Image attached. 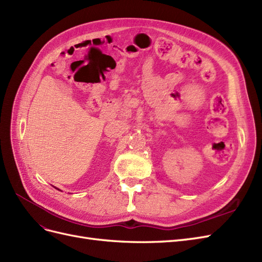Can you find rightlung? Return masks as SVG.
Here are the masks:
<instances>
[{"label": "right lung", "mask_w": 262, "mask_h": 262, "mask_svg": "<svg viewBox=\"0 0 262 262\" xmlns=\"http://www.w3.org/2000/svg\"><path fill=\"white\" fill-rule=\"evenodd\" d=\"M55 189H57V188H55Z\"/></svg>", "instance_id": "right-lung-1"}]
</instances>
